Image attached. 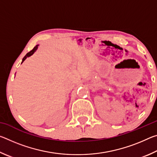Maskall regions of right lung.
<instances>
[{"label":"right lung","instance_id":"1","mask_svg":"<svg viewBox=\"0 0 157 157\" xmlns=\"http://www.w3.org/2000/svg\"><path fill=\"white\" fill-rule=\"evenodd\" d=\"M38 46H39V45H36V46H34V48H33V50H31V51H30V52H28V53H27V54H26V55H25V56L24 57H23V61H22V63H23V62H24V61L25 60V59H26V58H27V57H30V56H31V55H33V54H34V52L36 51V49H37V48H38Z\"/></svg>","mask_w":157,"mask_h":157}]
</instances>
